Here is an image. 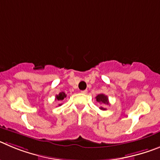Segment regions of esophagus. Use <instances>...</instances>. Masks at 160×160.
<instances>
[{"label":"esophagus","mask_w":160,"mask_h":160,"mask_svg":"<svg viewBox=\"0 0 160 160\" xmlns=\"http://www.w3.org/2000/svg\"><path fill=\"white\" fill-rule=\"evenodd\" d=\"M82 94H87V90H82L81 91Z\"/></svg>","instance_id":"1"}]
</instances>
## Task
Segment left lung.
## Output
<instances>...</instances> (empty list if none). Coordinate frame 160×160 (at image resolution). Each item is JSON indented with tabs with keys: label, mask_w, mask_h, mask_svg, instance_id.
<instances>
[{
	"label": "left lung",
	"mask_w": 160,
	"mask_h": 160,
	"mask_svg": "<svg viewBox=\"0 0 160 160\" xmlns=\"http://www.w3.org/2000/svg\"><path fill=\"white\" fill-rule=\"evenodd\" d=\"M95 98H96V101H97L98 102L101 103L102 105H109L108 97H107V95H105V94H98V95L96 96ZM99 108L101 109V110H102V111H106V110H107V109L103 107V106L100 107Z\"/></svg>",
	"instance_id": "obj_1"
}]
</instances>
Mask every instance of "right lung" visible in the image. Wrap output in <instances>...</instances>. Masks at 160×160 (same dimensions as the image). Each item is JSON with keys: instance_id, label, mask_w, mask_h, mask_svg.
<instances>
[{"instance_id": "1", "label": "right lung", "mask_w": 160, "mask_h": 160, "mask_svg": "<svg viewBox=\"0 0 160 160\" xmlns=\"http://www.w3.org/2000/svg\"><path fill=\"white\" fill-rule=\"evenodd\" d=\"M65 98H66V94H65L64 92H61V93H59L58 94H57V95H56V97H55V99L56 100H58V101H59V102H62V101L63 99H64ZM62 105V104H58V106H61Z\"/></svg>"}]
</instances>
